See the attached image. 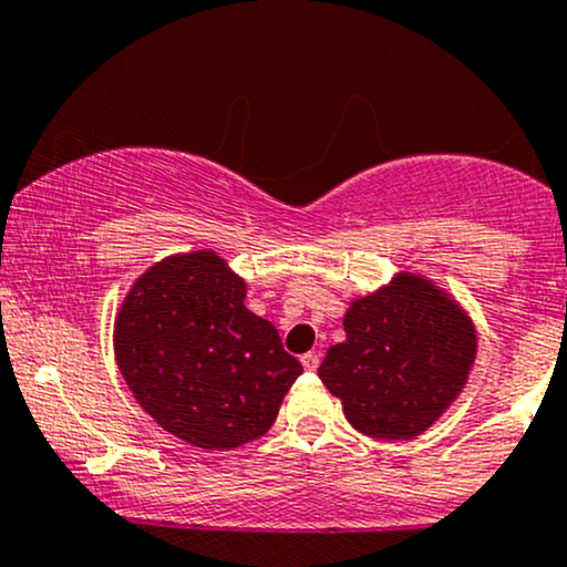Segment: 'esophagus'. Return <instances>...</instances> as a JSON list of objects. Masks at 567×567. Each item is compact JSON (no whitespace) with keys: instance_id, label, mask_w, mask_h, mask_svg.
<instances>
[{"instance_id":"esophagus-1","label":"esophagus","mask_w":567,"mask_h":567,"mask_svg":"<svg viewBox=\"0 0 567 567\" xmlns=\"http://www.w3.org/2000/svg\"><path fill=\"white\" fill-rule=\"evenodd\" d=\"M301 365H303V370H309V373H315V370L320 368V354L309 351V354L301 357Z\"/></svg>"}]
</instances>
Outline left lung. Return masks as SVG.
Returning a JSON list of instances; mask_svg holds the SVG:
<instances>
[{"instance_id":"left-lung-1","label":"left lung","mask_w":567,"mask_h":567,"mask_svg":"<svg viewBox=\"0 0 567 567\" xmlns=\"http://www.w3.org/2000/svg\"><path fill=\"white\" fill-rule=\"evenodd\" d=\"M347 338L317 373L343 415L375 440H413L458 400L477 360V328L461 301L419 271L354 298Z\"/></svg>"}]
</instances>
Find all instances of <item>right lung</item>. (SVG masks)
Masks as SVG:
<instances>
[{"label": "right lung", "instance_id": "1", "mask_svg": "<svg viewBox=\"0 0 567 567\" xmlns=\"http://www.w3.org/2000/svg\"><path fill=\"white\" fill-rule=\"evenodd\" d=\"M245 296L247 282L216 250L173 252L130 285L114 317L127 389L165 432L202 451L264 437L303 373Z\"/></svg>", "mask_w": 567, "mask_h": 567}]
</instances>
